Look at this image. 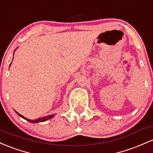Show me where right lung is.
Wrapping results in <instances>:
<instances>
[{
  "instance_id": "right-lung-1",
  "label": "right lung",
  "mask_w": 153,
  "mask_h": 153,
  "mask_svg": "<svg viewBox=\"0 0 153 153\" xmlns=\"http://www.w3.org/2000/svg\"><path fill=\"white\" fill-rule=\"evenodd\" d=\"M11 64H10V65H11ZM16 113L19 115V116H20V117L23 118L24 119L27 120V121H28L29 122H30V123L43 122V121H47V120L50 119V118H52L53 117H54V114H53V115H49V116H44V117H42V118H37V119H35V120H30V119H28V118H25V116H22V115H21L20 114H19V113L16 112Z\"/></svg>"
}]
</instances>
